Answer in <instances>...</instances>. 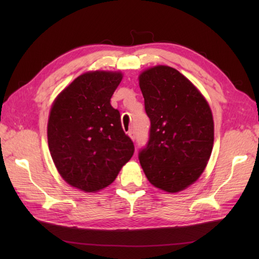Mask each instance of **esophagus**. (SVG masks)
Segmentation results:
<instances>
[{
  "instance_id": "obj_1",
  "label": "esophagus",
  "mask_w": 259,
  "mask_h": 259,
  "mask_svg": "<svg viewBox=\"0 0 259 259\" xmlns=\"http://www.w3.org/2000/svg\"><path fill=\"white\" fill-rule=\"evenodd\" d=\"M128 135H129V137L131 139H133L134 141L136 140V134H135V130H130L129 133H128Z\"/></svg>"
}]
</instances>
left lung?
<instances>
[{"instance_id": "left-lung-1", "label": "left lung", "mask_w": 259, "mask_h": 259, "mask_svg": "<svg viewBox=\"0 0 259 259\" xmlns=\"http://www.w3.org/2000/svg\"><path fill=\"white\" fill-rule=\"evenodd\" d=\"M146 113L150 119L149 140L139 152L146 177L167 192L186 189L200 177L213 145L210 107L199 90L167 65H157L139 75Z\"/></svg>"}]
</instances>
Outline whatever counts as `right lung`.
Here are the masks:
<instances>
[{"label": "right lung", "mask_w": 259, "mask_h": 259, "mask_svg": "<svg viewBox=\"0 0 259 259\" xmlns=\"http://www.w3.org/2000/svg\"><path fill=\"white\" fill-rule=\"evenodd\" d=\"M122 80L120 72L92 71L78 76L54 100L48 144L59 174L85 192L112 184L135 152L110 103Z\"/></svg>", "instance_id": "add662e5"}]
</instances>
